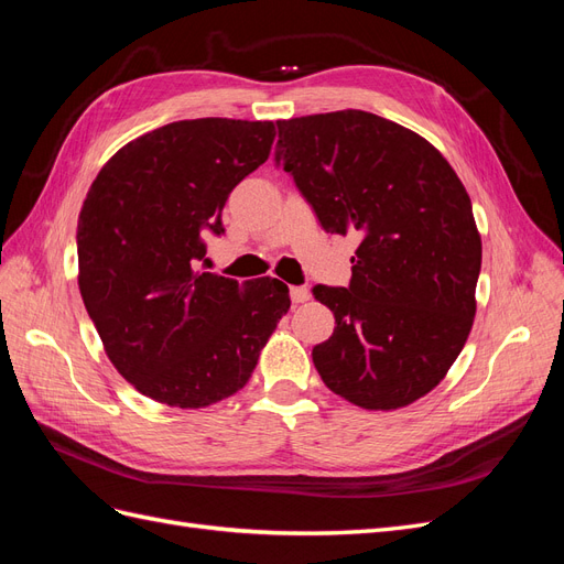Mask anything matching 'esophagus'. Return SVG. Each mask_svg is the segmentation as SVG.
<instances>
[{"label": "esophagus", "mask_w": 564, "mask_h": 564, "mask_svg": "<svg viewBox=\"0 0 564 564\" xmlns=\"http://www.w3.org/2000/svg\"><path fill=\"white\" fill-rule=\"evenodd\" d=\"M289 294H292V301H294V303H305V301L311 299L308 286H292V292H289Z\"/></svg>", "instance_id": "1"}]
</instances>
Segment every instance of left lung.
I'll return each mask as SVG.
<instances>
[{
  "label": "left lung",
  "mask_w": 564,
  "mask_h": 564,
  "mask_svg": "<svg viewBox=\"0 0 564 564\" xmlns=\"http://www.w3.org/2000/svg\"><path fill=\"white\" fill-rule=\"evenodd\" d=\"M275 162L327 232H355L348 286L315 284L336 327L313 348L319 377L362 409L431 392L475 317L482 242L464 183L440 152L365 110L278 122Z\"/></svg>",
  "instance_id": "obj_1"
}]
</instances>
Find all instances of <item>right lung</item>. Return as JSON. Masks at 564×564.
I'll return each mask as SVG.
<instances>
[{
	"instance_id": "1",
	"label": "right lung",
	"mask_w": 564,
	"mask_h": 564,
	"mask_svg": "<svg viewBox=\"0 0 564 564\" xmlns=\"http://www.w3.org/2000/svg\"><path fill=\"white\" fill-rule=\"evenodd\" d=\"M272 122L183 119L100 169L77 224L79 292L115 369L143 395L199 409L245 388L289 311L275 278L207 272L232 187L259 169Z\"/></svg>"
}]
</instances>
